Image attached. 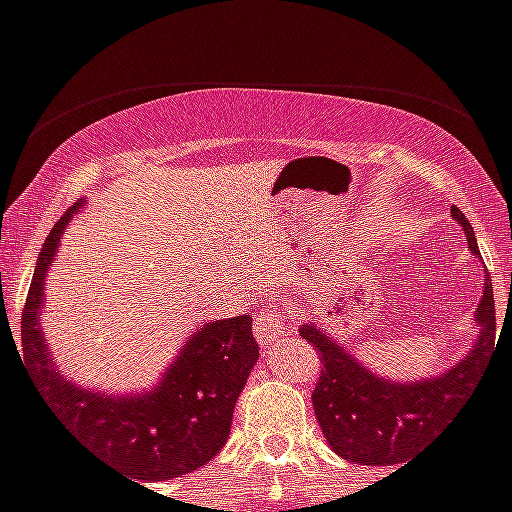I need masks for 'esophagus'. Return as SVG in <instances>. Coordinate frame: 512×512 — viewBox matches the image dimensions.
Segmentation results:
<instances>
[{"mask_svg":"<svg viewBox=\"0 0 512 512\" xmlns=\"http://www.w3.org/2000/svg\"><path fill=\"white\" fill-rule=\"evenodd\" d=\"M283 324H286V311H283L281 306H265V309L257 314L255 337L262 348L273 345V342L283 335V330H286Z\"/></svg>","mask_w":512,"mask_h":512,"instance_id":"34e87169","label":"esophagus"}]
</instances>
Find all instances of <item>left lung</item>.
Instances as JSON below:
<instances>
[{
  "label": "left lung",
  "instance_id": "8db88e82",
  "mask_svg": "<svg viewBox=\"0 0 512 512\" xmlns=\"http://www.w3.org/2000/svg\"><path fill=\"white\" fill-rule=\"evenodd\" d=\"M451 216L464 231L471 255L482 260L474 229L464 213L451 208ZM482 286V299L474 314V327L479 330L474 345L451 368L425 379L397 381L381 376L363 366L345 345L332 340L317 322L301 324V337L314 345L322 361V376L311 402L319 428L337 456L363 466H402L417 446L441 430L446 417L474 391L484 361L497 348L495 299L487 270Z\"/></svg>",
  "mask_w": 512,
  "mask_h": 512
}]
</instances>
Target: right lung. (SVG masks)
<instances>
[{"label":"right lung","instance_id":"add662e5","mask_svg":"<svg viewBox=\"0 0 512 512\" xmlns=\"http://www.w3.org/2000/svg\"><path fill=\"white\" fill-rule=\"evenodd\" d=\"M82 206L84 201L74 203L56 221L35 262L22 311V361L71 435L110 469L136 484L190 474L211 461L229 438L234 404L260 358L252 317L198 324L151 389L113 394L69 379L53 361L41 322L48 268L66 226Z\"/></svg>","mask_w":512,"mask_h":512}]
</instances>
